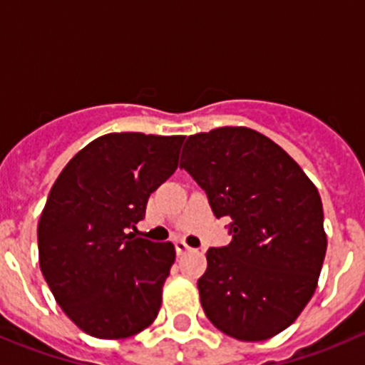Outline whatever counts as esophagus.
I'll return each instance as SVG.
<instances>
[{"mask_svg": "<svg viewBox=\"0 0 365 365\" xmlns=\"http://www.w3.org/2000/svg\"><path fill=\"white\" fill-rule=\"evenodd\" d=\"M175 252H177V256H182V254H186V252H190V250H192V248L188 247V245L185 243V241H175Z\"/></svg>", "mask_w": 365, "mask_h": 365, "instance_id": "34e87169", "label": "esophagus"}]
</instances>
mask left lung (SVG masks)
I'll return each mask as SVG.
<instances>
[{
	"mask_svg": "<svg viewBox=\"0 0 365 365\" xmlns=\"http://www.w3.org/2000/svg\"><path fill=\"white\" fill-rule=\"evenodd\" d=\"M180 168L230 217L227 247L208 248L197 282L208 320L243 341L276 336L318 285L327 235L320 193L291 155L250 128L188 137Z\"/></svg>",
	"mask_w": 365,
	"mask_h": 365,
	"instance_id": "1",
	"label": "left lung"
}]
</instances>
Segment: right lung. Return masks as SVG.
Wrapping results in <instances>:
<instances>
[{
  "label": "right lung",
  "mask_w": 365,
  "mask_h": 365,
  "mask_svg": "<svg viewBox=\"0 0 365 365\" xmlns=\"http://www.w3.org/2000/svg\"><path fill=\"white\" fill-rule=\"evenodd\" d=\"M185 137L108 133L67 163L38 222V254L58 305L83 333L117 340L157 318L175 248L131 230L179 164Z\"/></svg>",
  "instance_id": "1"
}]
</instances>
